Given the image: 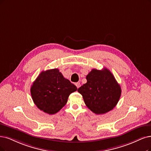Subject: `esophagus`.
Here are the masks:
<instances>
[{"label":"esophagus","mask_w":151,"mask_h":151,"mask_svg":"<svg viewBox=\"0 0 151 151\" xmlns=\"http://www.w3.org/2000/svg\"><path fill=\"white\" fill-rule=\"evenodd\" d=\"M75 85L76 86L77 88H79L80 87V86H81V85H80V83H75Z\"/></svg>","instance_id":"1"}]
</instances>
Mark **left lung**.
I'll list each match as a JSON object with an SVG mask.
<instances>
[{
	"instance_id": "obj_1",
	"label": "left lung",
	"mask_w": 151,
	"mask_h": 151,
	"mask_svg": "<svg viewBox=\"0 0 151 151\" xmlns=\"http://www.w3.org/2000/svg\"><path fill=\"white\" fill-rule=\"evenodd\" d=\"M87 82L78 89L86 106L96 114L112 110L121 94L120 85L109 70L93 69L86 76Z\"/></svg>"
}]
</instances>
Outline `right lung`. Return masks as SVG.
I'll return each mask as SVG.
<instances>
[{
    "instance_id": "right-lung-1",
    "label": "right lung",
    "mask_w": 151,
    "mask_h": 151,
    "mask_svg": "<svg viewBox=\"0 0 151 151\" xmlns=\"http://www.w3.org/2000/svg\"><path fill=\"white\" fill-rule=\"evenodd\" d=\"M76 86L63 77L57 68L42 71L30 88L32 98L38 109L54 114L66 104Z\"/></svg>"
}]
</instances>
